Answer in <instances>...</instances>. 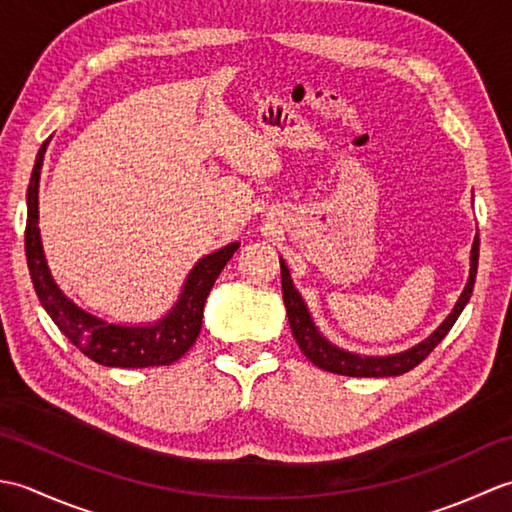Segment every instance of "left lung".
Returning a JSON list of instances; mask_svg holds the SVG:
<instances>
[{"label":"left lung","instance_id":"obj_1","mask_svg":"<svg viewBox=\"0 0 512 512\" xmlns=\"http://www.w3.org/2000/svg\"><path fill=\"white\" fill-rule=\"evenodd\" d=\"M477 257H480V237L473 239L471 248V270H469V281L462 290L460 299L455 301L451 314L444 319L436 330H433L427 339L416 343L405 352L398 354H387V356H367V354H356L350 350H343V347L334 345L332 341L325 339L321 330L314 323L312 314L306 306V301L299 295V290L292 284L290 270L284 259L279 257L281 264V288H284V303L290 321L292 336H295L297 345L301 352L306 354L308 361H312L317 367L325 369V372L341 374V376H356V378H383V376H400L409 372L416 365H420L424 358L431 354L433 347H436L444 336L449 334L453 323L458 321L460 312L464 310L466 303L471 299V292L475 286V273H477Z\"/></svg>","mask_w":512,"mask_h":512}]
</instances>
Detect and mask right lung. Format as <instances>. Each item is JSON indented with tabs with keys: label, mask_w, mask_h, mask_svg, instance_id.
<instances>
[{
	"label": "right lung",
	"mask_w": 512,
	"mask_h": 512,
	"mask_svg": "<svg viewBox=\"0 0 512 512\" xmlns=\"http://www.w3.org/2000/svg\"><path fill=\"white\" fill-rule=\"evenodd\" d=\"M48 143H43L32 178L28 184V220H26V259L32 286L43 310L50 314L54 325L92 358L105 367H154L176 363L191 350L202 328V312L206 297L220 277L228 259L239 248V242L226 244L215 253L204 255L195 262L184 279L178 301L171 310L151 323H110L107 319L83 310L65 295L52 279V273L43 255L39 235V176Z\"/></svg>",
	"instance_id": "1"
}]
</instances>
